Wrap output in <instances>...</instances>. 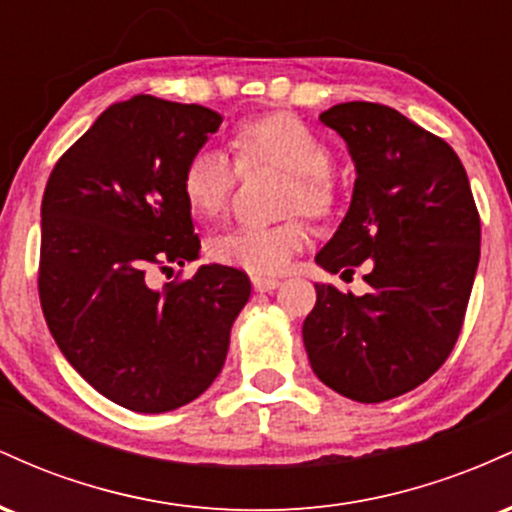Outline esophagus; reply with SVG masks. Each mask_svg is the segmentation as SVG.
<instances>
[{"label": "esophagus", "mask_w": 512, "mask_h": 512, "mask_svg": "<svg viewBox=\"0 0 512 512\" xmlns=\"http://www.w3.org/2000/svg\"><path fill=\"white\" fill-rule=\"evenodd\" d=\"M252 286H255V291H274L279 286V279H274V276H252Z\"/></svg>", "instance_id": "1"}]
</instances>
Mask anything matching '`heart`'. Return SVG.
Masks as SVG:
<instances>
[{
  "instance_id": "b5f03b06",
  "label": "heart",
  "mask_w": 512,
  "mask_h": 512,
  "mask_svg": "<svg viewBox=\"0 0 512 512\" xmlns=\"http://www.w3.org/2000/svg\"><path fill=\"white\" fill-rule=\"evenodd\" d=\"M236 161L216 149H199L187 158L180 175V192L192 214L219 216L236 190L240 170H286L284 209L305 211L327 219L337 204V180L332 175V149L313 127L291 113H264L238 122L231 132ZM308 245V226L293 216L274 226H238L209 238L207 252L226 267L267 276L281 274Z\"/></svg>"
}]
</instances>
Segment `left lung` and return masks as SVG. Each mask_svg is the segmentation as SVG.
Masks as SVG:
<instances>
[{
	"label": "left lung",
	"mask_w": 512,
	"mask_h": 512,
	"mask_svg": "<svg viewBox=\"0 0 512 512\" xmlns=\"http://www.w3.org/2000/svg\"><path fill=\"white\" fill-rule=\"evenodd\" d=\"M356 163L351 207L315 262L366 267L368 293L315 284L303 322L310 366L356 402H385L426 383L460 337L479 264L481 221L452 146L397 110L351 101L325 110Z\"/></svg>",
	"instance_id": "1"
}]
</instances>
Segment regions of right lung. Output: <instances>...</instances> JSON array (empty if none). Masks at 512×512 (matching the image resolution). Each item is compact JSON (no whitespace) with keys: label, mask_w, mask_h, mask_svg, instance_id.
Instances as JSON below:
<instances>
[{"label":"right lung","mask_w":512,"mask_h":512,"mask_svg":"<svg viewBox=\"0 0 512 512\" xmlns=\"http://www.w3.org/2000/svg\"><path fill=\"white\" fill-rule=\"evenodd\" d=\"M219 125L204 105L134 96L110 105L45 185V322L76 373L125 409L161 414L202 395L250 298L248 274L223 264L149 284L151 272L197 260L180 175Z\"/></svg>","instance_id":"right-lung-1"}]
</instances>
